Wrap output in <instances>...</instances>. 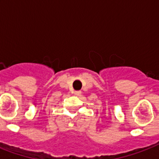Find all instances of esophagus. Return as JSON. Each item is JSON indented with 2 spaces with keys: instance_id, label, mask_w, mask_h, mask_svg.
Listing matches in <instances>:
<instances>
[{
  "instance_id": "obj_1",
  "label": "esophagus",
  "mask_w": 159,
  "mask_h": 159,
  "mask_svg": "<svg viewBox=\"0 0 159 159\" xmlns=\"http://www.w3.org/2000/svg\"><path fill=\"white\" fill-rule=\"evenodd\" d=\"M81 93H82L81 91H75V92H73V94L76 95V96H79V95H81Z\"/></svg>"
}]
</instances>
